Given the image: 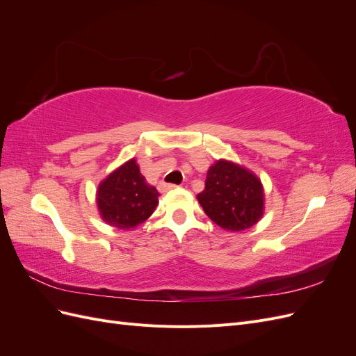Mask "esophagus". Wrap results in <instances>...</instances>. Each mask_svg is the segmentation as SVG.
<instances>
[{
  "mask_svg": "<svg viewBox=\"0 0 356 356\" xmlns=\"http://www.w3.org/2000/svg\"><path fill=\"white\" fill-rule=\"evenodd\" d=\"M177 186L175 184H166V182H160L159 184V191L160 193H166L168 190H172V188H175Z\"/></svg>",
  "mask_w": 356,
  "mask_h": 356,
  "instance_id": "34e87169",
  "label": "esophagus"
}]
</instances>
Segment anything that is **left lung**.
<instances>
[{"label": "left lung", "mask_w": 356, "mask_h": 356, "mask_svg": "<svg viewBox=\"0 0 356 356\" xmlns=\"http://www.w3.org/2000/svg\"><path fill=\"white\" fill-rule=\"evenodd\" d=\"M197 200L215 224L230 232L252 227L264 212L261 181L251 170L224 159L209 168Z\"/></svg>", "instance_id": "1"}]
</instances>
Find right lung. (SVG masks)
<instances>
[{
	"label": "right lung",
	"mask_w": 356,
	"mask_h": 356,
	"mask_svg": "<svg viewBox=\"0 0 356 356\" xmlns=\"http://www.w3.org/2000/svg\"><path fill=\"white\" fill-rule=\"evenodd\" d=\"M159 196L156 187L147 184L136 160L131 159L101 182L96 191V203L106 224L129 230L154 212Z\"/></svg>",
	"instance_id": "right-lung-1"
}]
</instances>
